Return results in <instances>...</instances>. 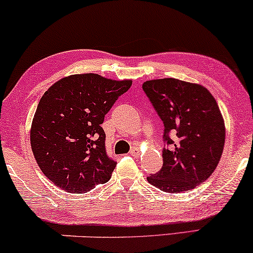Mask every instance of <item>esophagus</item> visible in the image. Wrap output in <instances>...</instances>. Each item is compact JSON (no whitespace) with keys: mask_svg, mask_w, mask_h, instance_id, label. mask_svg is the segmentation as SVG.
Instances as JSON below:
<instances>
[{"mask_svg":"<svg viewBox=\"0 0 253 253\" xmlns=\"http://www.w3.org/2000/svg\"><path fill=\"white\" fill-rule=\"evenodd\" d=\"M129 153H130V156H132V157H138L139 156L138 147H132V149H130V151H129Z\"/></svg>","mask_w":253,"mask_h":253,"instance_id":"34e87169","label":"esophagus"}]
</instances>
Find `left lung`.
Wrapping results in <instances>:
<instances>
[{"label": "left lung", "instance_id": "left-lung-1", "mask_svg": "<svg viewBox=\"0 0 253 253\" xmlns=\"http://www.w3.org/2000/svg\"><path fill=\"white\" fill-rule=\"evenodd\" d=\"M143 90L163 121V167L147 181L165 193L194 189L221 158L225 124L205 86L176 78L147 81Z\"/></svg>", "mask_w": 253, "mask_h": 253}]
</instances>
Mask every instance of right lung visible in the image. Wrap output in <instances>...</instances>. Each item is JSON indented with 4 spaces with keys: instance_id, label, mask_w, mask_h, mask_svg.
<instances>
[{
    "instance_id": "right-lung-1",
    "label": "right lung",
    "mask_w": 253,
    "mask_h": 253,
    "mask_svg": "<svg viewBox=\"0 0 253 253\" xmlns=\"http://www.w3.org/2000/svg\"><path fill=\"white\" fill-rule=\"evenodd\" d=\"M132 85L96 74L62 78L40 98L31 146L43 175L60 189L83 194L104 184L117 162L107 155L101 125L113 104Z\"/></svg>"
}]
</instances>
